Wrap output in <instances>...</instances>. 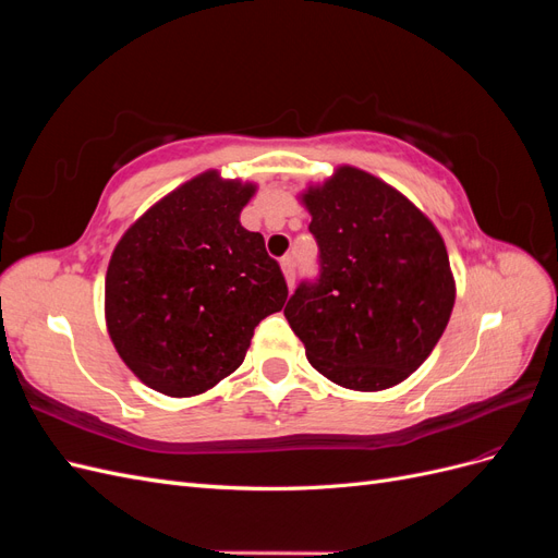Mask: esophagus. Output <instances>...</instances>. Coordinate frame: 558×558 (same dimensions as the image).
I'll return each mask as SVG.
<instances>
[{
	"mask_svg": "<svg viewBox=\"0 0 558 558\" xmlns=\"http://www.w3.org/2000/svg\"><path fill=\"white\" fill-rule=\"evenodd\" d=\"M281 269H283V277H286V283H289V289H293L295 283V263L291 256L281 258Z\"/></svg>",
	"mask_w": 558,
	"mask_h": 558,
	"instance_id": "obj_1",
	"label": "esophagus"
}]
</instances>
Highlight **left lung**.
Returning <instances> with one entry per match:
<instances>
[{"label":"left lung","mask_w":558,"mask_h":558,"mask_svg":"<svg viewBox=\"0 0 558 558\" xmlns=\"http://www.w3.org/2000/svg\"><path fill=\"white\" fill-rule=\"evenodd\" d=\"M302 202L312 214L318 277L300 281L283 314L320 375L381 391L428 359L453 310L440 232L391 185L340 167Z\"/></svg>","instance_id":"1"}]
</instances>
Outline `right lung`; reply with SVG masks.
Listing matches in <instances>:
<instances>
[{
  "label": "right lung",
  "instance_id": "1",
  "mask_svg": "<svg viewBox=\"0 0 558 558\" xmlns=\"http://www.w3.org/2000/svg\"><path fill=\"white\" fill-rule=\"evenodd\" d=\"M251 183L199 174L162 197L116 244L107 269V328L146 386L205 393L238 369L260 320L289 286L260 232L242 228Z\"/></svg>",
  "mask_w": 558,
  "mask_h": 558
}]
</instances>
